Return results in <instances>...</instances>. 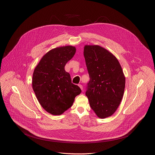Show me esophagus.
<instances>
[{"label":"esophagus","instance_id":"esophagus-1","mask_svg":"<svg viewBox=\"0 0 155 155\" xmlns=\"http://www.w3.org/2000/svg\"><path fill=\"white\" fill-rule=\"evenodd\" d=\"M78 87L80 88V89L82 90H83V86H82L81 84H78Z\"/></svg>","mask_w":155,"mask_h":155}]
</instances>
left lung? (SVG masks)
<instances>
[{"label": "left lung", "instance_id": "left-lung-1", "mask_svg": "<svg viewBox=\"0 0 155 155\" xmlns=\"http://www.w3.org/2000/svg\"><path fill=\"white\" fill-rule=\"evenodd\" d=\"M90 77L85 94L98 117L105 118L115 112L122 100L125 77L117 58L99 45L84 50Z\"/></svg>", "mask_w": 155, "mask_h": 155}]
</instances>
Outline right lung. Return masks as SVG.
Listing matches in <instances>:
<instances>
[{
	"label": "right lung",
	"instance_id": "add662e5",
	"mask_svg": "<svg viewBox=\"0 0 155 155\" xmlns=\"http://www.w3.org/2000/svg\"><path fill=\"white\" fill-rule=\"evenodd\" d=\"M73 46L54 48L43 56L35 67L32 88L43 108L54 115H60L70 108L80 88L71 83L65 65L75 54Z\"/></svg>",
	"mask_w": 155,
	"mask_h": 155
}]
</instances>
